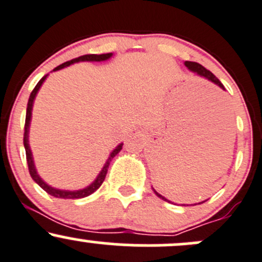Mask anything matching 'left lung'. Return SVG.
<instances>
[{"mask_svg":"<svg viewBox=\"0 0 262 262\" xmlns=\"http://www.w3.org/2000/svg\"><path fill=\"white\" fill-rule=\"evenodd\" d=\"M184 64H185V67H187V68L189 69V71L194 72V73H196V74L201 75V77L207 78V79L211 80V82L214 83V84L220 85V87L222 88V90H225V87H223L222 83L220 82V79H217V77H215V75L213 74L212 72H209L208 69L204 68L203 66H201V64H199V63H195V61H185ZM152 190H154V193H155L156 195L159 196V198H161V199H163V201H168V199L164 198V196L161 195V194H159L158 191H156L155 189H154V188H152ZM202 203H203V202H202Z\"/></svg>","mask_w":262,"mask_h":262,"instance_id":"8db88e82","label":"left lung"}]
</instances>
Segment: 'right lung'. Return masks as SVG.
I'll use <instances>...</instances> for the list:
<instances>
[{
	"label": "right lung",
	"mask_w": 262,
	"mask_h": 262,
	"mask_svg": "<svg viewBox=\"0 0 262 262\" xmlns=\"http://www.w3.org/2000/svg\"><path fill=\"white\" fill-rule=\"evenodd\" d=\"M111 56H112V53L101 54V55H97V54H87V55L78 56V58L72 59V60L66 61V63L60 64V66H58L55 69H54V72L59 71V69L66 68V67H69V66H71V64L78 63V61H103V60H107V59H110V58H111ZM47 77H48V75H44V77H42L41 79L39 80V83H37V84L35 85V88H34V90H32L31 94H30V98H29L28 108H26L25 132H24V146H25V151H26V161H28L29 171H30V175H31L32 179H34V182H36L37 184H39L40 187L42 188V189L47 191L48 194H50V195L55 196V198H61V199H79V198H84V196L91 195L92 193H94V191H96L99 187H101L102 183H103V180H104V178H106V174H107V170H108L110 163H111L112 159L115 158V156L117 155L118 152H120L121 149H122V145L123 144H120L117 147H116L115 150L112 151L111 155H110V158L107 159V161H106V164H104V166H103V168H102L101 172H99L98 177L96 178V180H94V182L92 183L91 185H88L87 188H84V189H80V190H61V189H56V188H53V187H50V185H48L47 183H45L44 180H42L41 178L39 177V174H37L36 169H35V164H34V160H32V154H31V150H30V145H29V127H30L32 104H34L35 97H36L37 92H39L40 87H41V84H42V83H44V80L47 79Z\"/></svg>",
	"instance_id": "right-lung-1"
}]
</instances>
